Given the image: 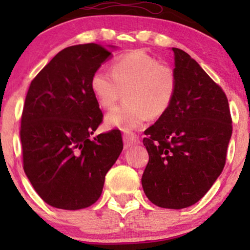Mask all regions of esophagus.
Masks as SVG:
<instances>
[{"instance_id": "1", "label": "esophagus", "mask_w": 250, "mask_h": 250, "mask_svg": "<svg viewBox=\"0 0 250 250\" xmlns=\"http://www.w3.org/2000/svg\"><path fill=\"white\" fill-rule=\"evenodd\" d=\"M123 142H125V147L127 148L133 145H136V143H139L140 141H139V137H137L136 135L127 133V134H123Z\"/></svg>"}]
</instances>
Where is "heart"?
<instances>
[{
  "label": "heart",
  "mask_w": 250,
  "mask_h": 250,
  "mask_svg": "<svg viewBox=\"0 0 250 250\" xmlns=\"http://www.w3.org/2000/svg\"><path fill=\"white\" fill-rule=\"evenodd\" d=\"M176 84L173 68L142 50L116 57L111 73L100 68L89 82L91 94L104 109L113 107L125 91V101L105 117L107 127L125 131L141 127L148 117L162 116L173 102Z\"/></svg>",
  "instance_id": "b5f03b06"
}]
</instances>
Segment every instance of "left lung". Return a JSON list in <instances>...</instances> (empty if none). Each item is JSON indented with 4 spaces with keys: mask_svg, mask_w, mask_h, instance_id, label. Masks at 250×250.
Instances as JSON below:
<instances>
[{
    "mask_svg": "<svg viewBox=\"0 0 250 250\" xmlns=\"http://www.w3.org/2000/svg\"><path fill=\"white\" fill-rule=\"evenodd\" d=\"M173 51L176 93L145 131L149 161L141 181L154 205L182 209L202 199L222 173L233 125L222 88L186 51Z\"/></svg>",
    "mask_w": 250,
    "mask_h": 250,
    "instance_id": "8db88e82",
    "label": "left lung"
}]
</instances>
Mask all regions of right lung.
<instances>
[{"mask_svg":"<svg viewBox=\"0 0 250 250\" xmlns=\"http://www.w3.org/2000/svg\"><path fill=\"white\" fill-rule=\"evenodd\" d=\"M110 55L96 43L64 48L28 89L20 130L23 169L51 207L76 210L95 203L123 149L117 129L90 139L103 114L89 82Z\"/></svg>","mask_w":250,"mask_h":250,"instance_id":"1","label":"right lung"}]
</instances>
